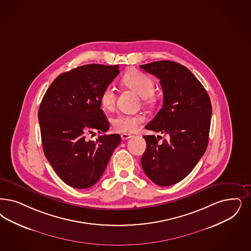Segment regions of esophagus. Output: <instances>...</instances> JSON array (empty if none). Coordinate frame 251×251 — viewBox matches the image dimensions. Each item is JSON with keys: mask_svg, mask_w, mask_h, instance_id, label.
<instances>
[{"mask_svg": "<svg viewBox=\"0 0 251 251\" xmlns=\"http://www.w3.org/2000/svg\"><path fill=\"white\" fill-rule=\"evenodd\" d=\"M121 137L122 140H127V139H130V137H131V135L128 134V133H122L121 135Z\"/></svg>", "mask_w": 251, "mask_h": 251, "instance_id": "obj_1", "label": "esophagus"}]
</instances>
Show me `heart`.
Returning a JSON list of instances; mask_svg holds the SVG:
<instances>
[{"label": "heart", "mask_w": 251, "mask_h": 251, "mask_svg": "<svg viewBox=\"0 0 251 251\" xmlns=\"http://www.w3.org/2000/svg\"><path fill=\"white\" fill-rule=\"evenodd\" d=\"M122 82L125 86L142 96L144 104L151 105L155 103L156 96L153 94L155 82L146 73L130 71L123 77ZM100 102L105 109H112L116 103V94L112 87L104 88L100 95ZM144 121L145 118L141 114H120L112 121L113 129L118 132H133L137 130L139 124Z\"/></svg>", "instance_id": "obj_1"}]
</instances>
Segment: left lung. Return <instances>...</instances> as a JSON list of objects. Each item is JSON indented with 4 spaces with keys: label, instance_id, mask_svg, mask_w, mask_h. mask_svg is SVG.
Returning a JSON list of instances; mask_svg holds the SVG:
<instances>
[{
    "label": "left lung",
    "instance_id": "obj_1",
    "mask_svg": "<svg viewBox=\"0 0 251 251\" xmlns=\"http://www.w3.org/2000/svg\"><path fill=\"white\" fill-rule=\"evenodd\" d=\"M160 79L163 105L146 129L169 135H145L147 149L141 163L147 177L159 186L181 182L198 164L208 143L212 107L207 91L184 66L162 60L141 65Z\"/></svg>",
    "mask_w": 251,
    "mask_h": 251
}]
</instances>
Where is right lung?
Returning <instances> with one entry per match:
<instances>
[{
  "label": "right lung",
  "instance_id": "1",
  "mask_svg": "<svg viewBox=\"0 0 251 251\" xmlns=\"http://www.w3.org/2000/svg\"><path fill=\"white\" fill-rule=\"evenodd\" d=\"M120 73L119 66L89 64L62 73L46 91L39 107L44 155L61 180L85 189L104 173L120 134H104L96 143L87 135L109 129L100 95Z\"/></svg>",
  "mask_w": 251,
  "mask_h": 251
}]
</instances>
